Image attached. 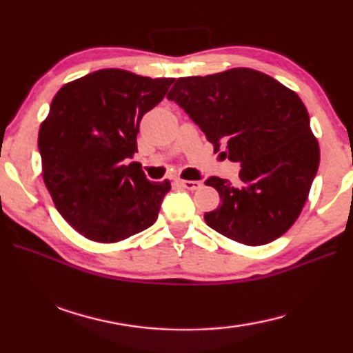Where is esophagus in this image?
<instances>
[{"instance_id":"obj_1","label":"esophagus","mask_w":353,"mask_h":353,"mask_svg":"<svg viewBox=\"0 0 353 353\" xmlns=\"http://www.w3.org/2000/svg\"><path fill=\"white\" fill-rule=\"evenodd\" d=\"M179 183H181V187L191 190V191L199 190L202 187V182H199V181H179Z\"/></svg>"}]
</instances>
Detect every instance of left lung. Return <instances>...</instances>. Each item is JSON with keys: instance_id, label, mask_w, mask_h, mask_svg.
<instances>
[{"instance_id": "obj_1", "label": "left lung", "mask_w": 353, "mask_h": 353, "mask_svg": "<svg viewBox=\"0 0 353 353\" xmlns=\"http://www.w3.org/2000/svg\"><path fill=\"white\" fill-rule=\"evenodd\" d=\"M168 99L182 107L224 157L238 162L240 187L208 177L221 205L204 214L230 240L261 246L294 224L319 166L305 105L283 83L250 68L181 77Z\"/></svg>"}]
</instances>
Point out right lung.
Segmentation results:
<instances>
[{"label": "right lung", "instance_id": "obj_1", "mask_svg": "<svg viewBox=\"0 0 353 353\" xmlns=\"http://www.w3.org/2000/svg\"><path fill=\"white\" fill-rule=\"evenodd\" d=\"M174 79L99 70L63 85L39 132L43 181L67 223L88 240L117 243L151 227L171 190L149 182L137 152L143 115Z\"/></svg>", "mask_w": 353, "mask_h": 353}]
</instances>
